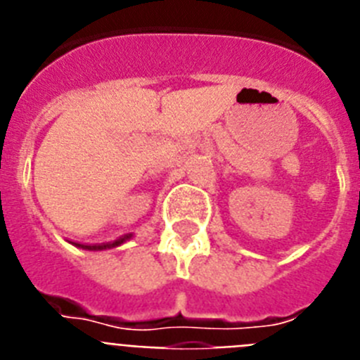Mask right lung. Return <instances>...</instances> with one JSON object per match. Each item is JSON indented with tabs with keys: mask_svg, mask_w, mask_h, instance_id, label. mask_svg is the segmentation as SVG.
<instances>
[{
	"mask_svg": "<svg viewBox=\"0 0 360 360\" xmlns=\"http://www.w3.org/2000/svg\"><path fill=\"white\" fill-rule=\"evenodd\" d=\"M131 238V234L129 236H124L120 238V240H115L113 243H101V245H82V243H75V247H79V249L82 250H108V249H115V247H119V245L126 243V241Z\"/></svg>",
	"mask_w": 360,
	"mask_h": 360,
	"instance_id": "add662e5",
	"label": "right lung"
}]
</instances>
